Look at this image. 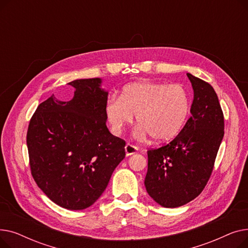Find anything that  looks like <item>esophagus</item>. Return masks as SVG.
<instances>
[{"instance_id":"34e87169","label":"esophagus","mask_w":248,"mask_h":248,"mask_svg":"<svg viewBox=\"0 0 248 248\" xmlns=\"http://www.w3.org/2000/svg\"><path fill=\"white\" fill-rule=\"evenodd\" d=\"M124 150H125L126 155H131L136 154L139 149H138L136 146H133L132 144H128V142H127V144H126L125 147H124Z\"/></svg>"}]
</instances>
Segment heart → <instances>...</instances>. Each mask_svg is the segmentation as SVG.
Instances as JSON below:
<instances>
[{"mask_svg":"<svg viewBox=\"0 0 248 248\" xmlns=\"http://www.w3.org/2000/svg\"><path fill=\"white\" fill-rule=\"evenodd\" d=\"M190 110V96L179 83L154 81L134 82L124 86L116 98L109 97L104 114L114 135L133 123L136 115L139 138L148 135L155 141L174 139L184 126Z\"/></svg>","mask_w":248,"mask_h":248,"instance_id":"b5f03b06","label":"heart"}]
</instances>
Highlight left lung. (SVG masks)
I'll return each instance as SVG.
<instances>
[{"mask_svg": "<svg viewBox=\"0 0 248 248\" xmlns=\"http://www.w3.org/2000/svg\"><path fill=\"white\" fill-rule=\"evenodd\" d=\"M187 76L194 89L192 115L173 140L148 150L145 186L166 208L185 205L203 191L224 136V115L214 88L190 73Z\"/></svg>", "mask_w": 248, "mask_h": 248, "instance_id": "obj_1", "label": "left lung"}]
</instances>
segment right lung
Segmentation results:
<instances>
[{
  "instance_id": "add662e5",
  "label": "right lung",
  "mask_w": 248,
  "mask_h": 248,
  "mask_svg": "<svg viewBox=\"0 0 248 248\" xmlns=\"http://www.w3.org/2000/svg\"><path fill=\"white\" fill-rule=\"evenodd\" d=\"M100 82L99 78L69 82L73 98L61 101L51 95L39 104L28 126L32 177L51 201L69 210L93 205L125 157V141L107 126L108 93Z\"/></svg>"
}]
</instances>
